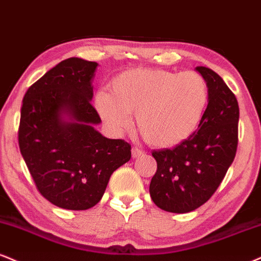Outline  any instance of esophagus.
Here are the masks:
<instances>
[{
	"instance_id": "esophagus-1",
	"label": "esophagus",
	"mask_w": 261,
	"mask_h": 261,
	"mask_svg": "<svg viewBox=\"0 0 261 261\" xmlns=\"http://www.w3.org/2000/svg\"><path fill=\"white\" fill-rule=\"evenodd\" d=\"M131 153H133V158H139V156L143 155V150H141L140 148H137V147H134L133 150H131Z\"/></svg>"
}]
</instances>
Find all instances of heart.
I'll return each instance as SVG.
<instances>
[{"label": "heart", "instance_id": "obj_1", "mask_svg": "<svg viewBox=\"0 0 261 261\" xmlns=\"http://www.w3.org/2000/svg\"><path fill=\"white\" fill-rule=\"evenodd\" d=\"M209 89L196 71L136 68L111 83V93L99 91L95 107L109 127L127 130L128 114H136L143 140L156 148H171L193 136L208 108Z\"/></svg>", "mask_w": 261, "mask_h": 261}]
</instances>
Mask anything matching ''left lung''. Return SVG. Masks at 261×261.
<instances>
[{
    "label": "left lung",
    "instance_id": "8db88e82",
    "mask_svg": "<svg viewBox=\"0 0 261 261\" xmlns=\"http://www.w3.org/2000/svg\"><path fill=\"white\" fill-rule=\"evenodd\" d=\"M196 70L209 89L202 124L184 143L152 153L156 172L149 185L150 198L158 208L177 214L196 210L214 194L233 162L238 143L236 97L212 69Z\"/></svg>",
    "mask_w": 261,
    "mask_h": 261
}]
</instances>
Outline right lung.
<instances>
[{
	"label": "right lung",
	"mask_w": 261,
	"mask_h": 261,
	"mask_svg": "<svg viewBox=\"0 0 261 261\" xmlns=\"http://www.w3.org/2000/svg\"><path fill=\"white\" fill-rule=\"evenodd\" d=\"M97 67L76 57L62 61L31 85L21 106L20 153L39 192L63 209L95 206L113 172L131 158L130 144L95 128Z\"/></svg>",
	"instance_id": "1"
}]
</instances>
